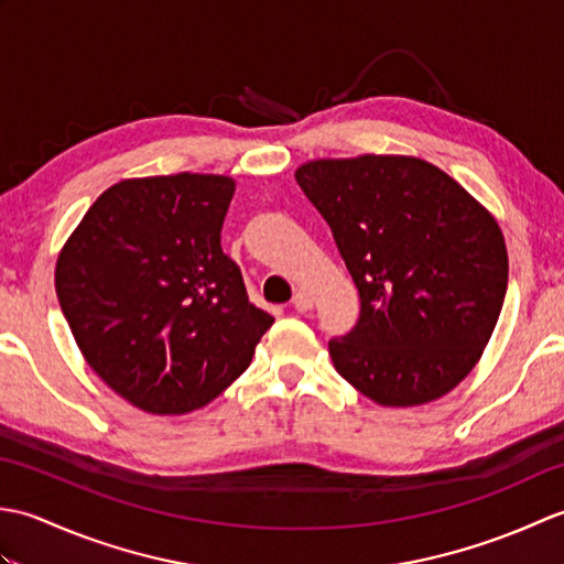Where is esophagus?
<instances>
[{
    "label": "esophagus",
    "mask_w": 564,
    "mask_h": 564,
    "mask_svg": "<svg viewBox=\"0 0 564 564\" xmlns=\"http://www.w3.org/2000/svg\"><path fill=\"white\" fill-rule=\"evenodd\" d=\"M293 307L297 313H307V310H313V297H310L305 291H297L293 295Z\"/></svg>",
    "instance_id": "1"
}]
</instances>
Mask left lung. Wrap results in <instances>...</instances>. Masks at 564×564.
<instances>
[{"mask_svg": "<svg viewBox=\"0 0 564 564\" xmlns=\"http://www.w3.org/2000/svg\"><path fill=\"white\" fill-rule=\"evenodd\" d=\"M295 182L361 297L356 327L329 341L337 373L382 406L443 398L480 361L505 305L497 220L438 166L400 154L315 160Z\"/></svg>", "mask_w": 564, "mask_h": 564, "instance_id": "obj_1", "label": "left lung"}]
</instances>
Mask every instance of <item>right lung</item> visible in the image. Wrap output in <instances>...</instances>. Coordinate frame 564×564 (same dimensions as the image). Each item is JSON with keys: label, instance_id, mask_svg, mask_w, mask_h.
<instances>
[{"label": "right lung", "instance_id": "1", "mask_svg": "<svg viewBox=\"0 0 564 564\" xmlns=\"http://www.w3.org/2000/svg\"><path fill=\"white\" fill-rule=\"evenodd\" d=\"M232 194L220 174L126 178L94 200L57 257V301L79 351L150 414L206 406L273 325L223 254Z\"/></svg>", "mask_w": 564, "mask_h": 564}]
</instances>
